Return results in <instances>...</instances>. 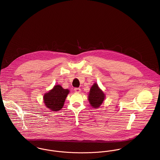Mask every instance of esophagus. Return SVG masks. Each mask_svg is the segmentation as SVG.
Masks as SVG:
<instances>
[{
  "mask_svg": "<svg viewBox=\"0 0 160 160\" xmlns=\"http://www.w3.org/2000/svg\"><path fill=\"white\" fill-rule=\"evenodd\" d=\"M74 91L75 92H77V93H79L81 92V89L79 88H76L74 89Z\"/></svg>",
  "mask_w": 160,
  "mask_h": 160,
  "instance_id": "34e87169",
  "label": "esophagus"
}]
</instances>
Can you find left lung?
<instances>
[{"mask_svg": "<svg viewBox=\"0 0 160 160\" xmlns=\"http://www.w3.org/2000/svg\"><path fill=\"white\" fill-rule=\"evenodd\" d=\"M106 98V94L100 88L96 83H94L91 87L89 92V102L90 106L94 108H99Z\"/></svg>", "mask_w": 160, "mask_h": 160, "instance_id": "left-lung-1", "label": "left lung"}]
</instances>
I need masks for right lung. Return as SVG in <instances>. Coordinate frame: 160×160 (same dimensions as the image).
<instances>
[{"label":"right lung","instance_id":"1","mask_svg":"<svg viewBox=\"0 0 160 160\" xmlns=\"http://www.w3.org/2000/svg\"><path fill=\"white\" fill-rule=\"evenodd\" d=\"M68 89H64L60 85H56L43 95V102L47 108L53 112L60 110L69 93Z\"/></svg>","mask_w":160,"mask_h":160}]
</instances>
